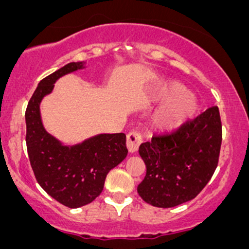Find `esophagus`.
Returning a JSON list of instances; mask_svg holds the SVG:
<instances>
[{
  "instance_id": "1",
  "label": "esophagus",
  "mask_w": 249,
  "mask_h": 249,
  "mask_svg": "<svg viewBox=\"0 0 249 249\" xmlns=\"http://www.w3.org/2000/svg\"><path fill=\"white\" fill-rule=\"evenodd\" d=\"M142 142V135H141L137 130H131V131L126 135V147L130 153L136 152Z\"/></svg>"
}]
</instances>
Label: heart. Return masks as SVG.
<instances>
[{
  "label": "heart",
  "instance_id": "obj_1",
  "mask_svg": "<svg viewBox=\"0 0 249 249\" xmlns=\"http://www.w3.org/2000/svg\"><path fill=\"white\" fill-rule=\"evenodd\" d=\"M188 90L179 83H172L165 92L166 104L162 105L154 115L158 127L165 130L173 129L184 122L194 110V104L187 96Z\"/></svg>",
  "mask_w": 249,
  "mask_h": 249
}]
</instances>
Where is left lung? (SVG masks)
<instances>
[{
	"mask_svg": "<svg viewBox=\"0 0 249 249\" xmlns=\"http://www.w3.org/2000/svg\"><path fill=\"white\" fill-rule=\"evenodd\" d=\"M222 122L217 106L208 107L170 134L154 135L139 153L145 164L139 195L149 205L169 208L190 201L217 169Z\"/></svg>",
	"mask_w": 249,
	"mask_h": 249,
	"instance_id": "1",
	"label": "left lung"
}]
</instances>
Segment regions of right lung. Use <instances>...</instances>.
Wrapping results in <instances>:
<instances>
[{"instance_id":"right-lung-1","label":"right lung","mask_w":249,"mask_h":249,"mask_svg":"<svg viewBox=\"0 0 249 249\" xmlns=\"http://www.w3.org/2000/svg\"><path fill=\"white\" fill-rule=\"evenodd\" d=\"M70 62L38 83L27 105L26 147L38 184L57 202L70 208L94 201L104 189L106 176L126 158L125 134H101L76 145H62L44 129L39 113L42 99L60 77L82 69Z\"/></svg>"}]
</instances>
